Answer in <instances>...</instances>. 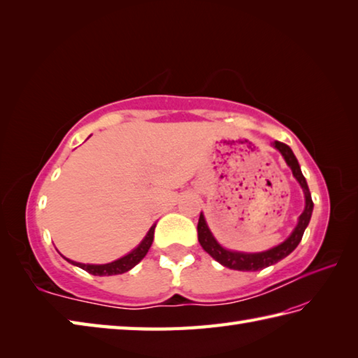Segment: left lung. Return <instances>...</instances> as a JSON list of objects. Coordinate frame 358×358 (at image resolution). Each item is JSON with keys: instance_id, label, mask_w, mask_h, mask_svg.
<instances>
[{"instance_id": "obj_1", "label": "left lung", "mask_w": 358, "mask_h": 358, "mask_svg": "<svg viewBox=\"0 0 358 358\" xmlns=\"http://www.w3.org/2000/svg\"><path fill=\"white\" fill-rule=\"evenodd\" d=\"M273 146H275L281 152V155L285 157L287 166L292 169L294 177L300 183L303 192H305V199H306L305 210H303V214L300 215L299 224H296L294 232L291 234V237H289L286 241L281 243V245L272 248L269 250H266V252H260V254L232 252V250H227V249L222 248L217 243V240L212 237L209 227H208L206 222H204L203 214H200V220H199V226H196V231H199V241H200L201 248L206 250V252L212 258H215V260L220 264H223L229 269H235V271H260V269L268 268V266H271L273 263L283 260L285 257H287L296 246H299L303 234H305L306 226L309 224L310 215H313L314 203H313V199H310L308 183H306L305 177H303V173L300 171V164H299V162H296L294 152L291 150V148L287 146V144L280 143V141L273 143Z\"/></svg>"}]
</instances>
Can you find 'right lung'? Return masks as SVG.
<instances>
[{
  "instance_id": "add662e5",
  "label": "right lung",
  "mask_w": 358,
  "mask_h": 358,
  "mask_svg": "<svg viewBox=\"0 0 358 358\" xmlns=\"http://www.w3.org/2000/svg\"><path fill=\"white\" fill-rule=\"evenodd\" d=\"M154 231H155V226H152L146 237L140 243L138 248H135L131 254H127L126 257L120 258L117 262H112L108 264H83V263H75L71 260H66L78 266V268L87 271L89 273H92V275H118V273H124L129 269H132L136 263H140L144 255L148 254L149 248L152 246V241H154Z\"/></svg>"
}]
</instances>
